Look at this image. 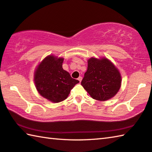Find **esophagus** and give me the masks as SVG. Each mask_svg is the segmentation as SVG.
I'll use <instances>...</instances> for the list:
<instances>
[{
    "label": "esophagus",
    "instance_id": "1",
    "mask_svg": "<svg viewBox=\"0 0 152 152\" xmlns=\"http://www.w3.org/2000/svg\"><path fill=\"white\" fill-rule=\"evenodd\" d=\"M82 78L81 76H79V77H78V80L80 82H81V81H82Z\"/></svg>",
    "mask_w": 152,
    "mask_h": 152
}]
</instances>
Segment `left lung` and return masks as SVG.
<instances>
[{
  "label": "left lung",
  "mask_w": 152,
  "mask_h": 152,
  "mask_svg": "<svg viewBox=\"0 0 152 152\" xmlns=\"http://www.w3.org/2000/svg\"><path fill=\"white\" fill-rule=\"evenodd\" d=\"M121 82L119 71L109 60L91 58L81 85L93 99L105 101L116 94Z\"/></svg>",
  "instance_id": "left-lung-1"
}]
</instances>
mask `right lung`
Masks as SVG:
<instances>
[{"mask_svg":"<svg viewBox=\"0 0 152 152\" xmlns=\"http://www.w3.org/2000/svg\"><path fill=\"white\" fill-rule=\"evenodd\" d=\"M63 60V58L46 57L38 66L34 74L35 86L38 92L54 103L64 100L79 82L62 68Z\"/></svg>","mask_w":152,"mask_h":152,"instance_id":"1","label":"right lung"}]
</instances>
